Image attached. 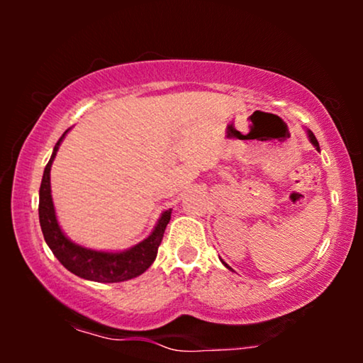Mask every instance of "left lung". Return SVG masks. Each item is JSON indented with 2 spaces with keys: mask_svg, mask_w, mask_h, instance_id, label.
Listing matches in <instances>:
<instances>
[{
  "mask_svg": "<svg viewBox=\"0 0 363 363\" xmlns=\"http://www.w3.org/2000/svg\"><path fill=\"white\" fill-rule=\"evenodd\" d=\"M307 133H309V138H311V142L314 143V147H317V150H319V142H317V138H315L314 133H312L311 130H307ZM223 264H225V262H223ZM225 266H226V264H225Z\"/></svg>",
  "mask_w": 363,
  "mask_h": 363,
  "instance_id": "obj_1",
  "label": "left lung"
}]
</instances>
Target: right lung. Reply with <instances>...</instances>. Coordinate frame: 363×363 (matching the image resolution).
Instances as JSON below:
<instances>
[{
  "label": "right lung",
  "instance_id": "1",
  "mask_svg": "<svg viewBox=\"0 0 363 363\" xmlns=\"http://www.w3.org/2000/svg\"><path fill=\"white\" fill-rule=\"evenodd\" d=\"M67 130L62 133L56 145L51 160L48 162L46 168L43 173L41 188H39V223H41V230L46 240L48 246L51 247L52 255L57 257L59 262L82 279L97 281V282H122L133 279V277L140 276L145 272L152 262L155 261L158 246L163 240V233L170 221L172 210L163 213L155 230L152 235L133 246L132 250L123 252H102L87 250V247L74 245L69 241L61 228L57 225L56 213H54L52 196H51V165L59 145H61L64 135Z\"/></svg>",
  "mask_w": 363,
  "mask_h": 363
}]
</instances>
